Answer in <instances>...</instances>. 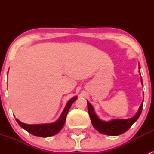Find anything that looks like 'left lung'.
<instances>
[{"label": "left lung", "mask_w": 154, "mask_h": 154, "mask_svg": "<svg viewBox=\"0 0 154 154\" xmlns=\"http://www.w3.org/2000/svg\"><path fill=\"white\" fill-rule=\"evenodd\" d=\"M139 74H140V65H139ZM141 82H142V84L143 86L142 77H141ZM142 105H143V102L139 107L137 113L130 119H112V120L108 121V122H105V121L99 119L98 116L94 112V108L91 106V103L87 101L88 112L93 127L99 133H102V134L108 135V136H119V135L122 134V133H125L127 130H128L129 128H130V127L137 121V119L140 116L142 111Z\"/></svg>", "instance_id": "left-lung-1"}]
</instances>
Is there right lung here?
Here are the masks:
<instances>
[{"label":"right lung","instance_id":"right-lung-1","mask_svg":"<svg viewBox=\"0 0 154 154\" xmlns=\"http://www.w3.org/2000/svg\"><path fill=\"white\" fill-rule=\"evenodd\" d=\"M77 99V96H74L72 98L70 99L66 103V106H65L64 109H63V112H62L61 116L59 118L58 120L56 121L55 122L53 123H48V124H38V125H27L23 122H20L18 119H16V122L18 124L24 129L31 133L32 135L35 136H39V137H49V136H54L57 133L61 130L63 126L66 122V116L68 112L70 107L71 106L72 103L75 101Z\"/></svg>","mask_w":154,"mask_h":154}]
</instances>
